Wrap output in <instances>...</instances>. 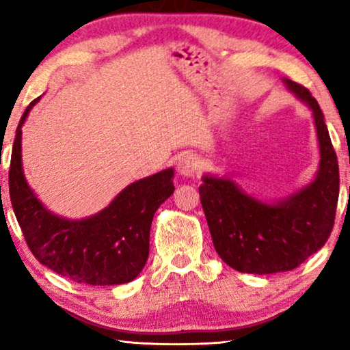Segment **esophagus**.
Returning a JSON list of instances; mask_svg holds the SVG:
<instances>
[{"instance_id": "1", "label": "esophagus", "mask_w": 350, "mask_h": 350, "mask_svg": "<svg viewBox=\"0 0 350 350\" xmlns=\"http://www.w3.org/2000/svg\"><path fill=\"white\" fill-rule=\"evenodd\" d=\"M199 157L196 154H183L178 159V164H176V169L181 175L185 176H194L196 172L199 170Z\"/></svg>"}]
</instances>
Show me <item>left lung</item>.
I'll use <instances>...</instances> for the list:
<instances>
[{"label":"left lung","mask_w":350,"mask_h":350,"mask_svg":"<svg viewBox=\"0 0 350 350\" xmlns=\"http://www.w3.org/2000/svg\"><path fill=\"white\" fill-rule=\"evenodd\" d=\"M285 83L312 109L322 157L317 178L275 205L243 194L231 180L204 176L199 188L215 250L228 266L247 274L293 271L325 245L336 217L339 167L323 113L309 89Z\"/></svg>","instance_id":"8db88e82"}]
</instances>
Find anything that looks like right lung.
I'll return each instance as SVG.
<instances>
[{
    "label": "right lung",
    "instance_id": "1",
    "mask_svg": "<svg viewBox=\"0 0 350 350\" xmlns=\"http://www.w3.org/2000/svg\"><path fill=\"white\" fill-rule=\"evenodd\" d=\"M18 122L9 167V196L30 252L66 279L89 285H121L140 274L150 255V229L156 210L175 191L167 169L129 185L102 212L81 221L59 218L42 207L22 172V124Z\"/></svg>",
    "mask_w": 350,
    "mask_h": 350
}]
</instances>
